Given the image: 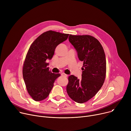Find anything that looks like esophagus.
Returning a JSON list of instances; mask_svg holds the SVG:
<instances>
[{
  "instance_id": "34e87169",
  "label": "esophagus",
  "mask_w": 131,
  "mask_h": 131,
  "mask_svg": "<svg viewBox=\"0 0 131 131\" xmlns=\"http://www.w3.org/2000/svg\"><path fill=\"white\" fill-rule=\"evenodd\" d=\"M61 75H62V77H67L68 76L67 74H66L65 73H61Z\"/></svg>"
}]
</instances>
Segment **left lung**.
<instances>
[{"label": "left lung", "instance_id": "1", "mask_svg": "<svg viewBox=\"0 0 131 131\" xmlns=\"http://www.w3.org/2000/svg\"><path fill=\"white\" fill-rule=\"evenodd\" d=\"M69 41L83 64L80 80L73 75L69 77L67 92L73 101L81 104L95 96L103 85L106 72L105 54L101 43L92 36L70 34Z\"/></svg>", "mask_w": 131, "mask_h": 131}]
</instances>
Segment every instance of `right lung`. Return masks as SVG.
<instances>
[{
    "instance_id": "1",
    "label": "right lung",
    "mask_w": 131,
    "mask_h": 131,
    "mask_svg": "<svg viewBox=\"0 0 131 131\" xmlns=\"http://www.w3.org/2000/svg\"><path fill=\"white\" fill-rule=\"evenodd\" d=\"M68 34L49 30L40 35L30 46L23 67L28 93L35 101L47 98L60 73H52L47 67L57 46L67 40Z\"/></svg>"
}]
</instances>
